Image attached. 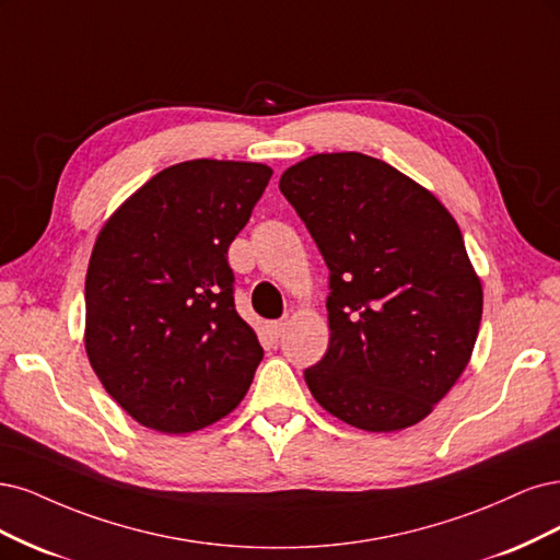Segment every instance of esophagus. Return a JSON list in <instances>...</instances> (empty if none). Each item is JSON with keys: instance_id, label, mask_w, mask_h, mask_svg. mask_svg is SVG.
<instances>
[{"instance_id": "1", "label": "esophagus", "mask_w": 560, "mask_h": 560, "mask_svg": "<svg viewBox=\"0 0 560 560\" xmlns=\"http://www.w3.org/2000/svg\"><path fill=\"white\" fill-rule=\"evenodd\" d=\"M285 330V320H272L269 323V335L272 337H281Z\"/></svg>"}]
</instances>
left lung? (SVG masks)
Masks as SVG:
<instances>
[{"label":"left lung","instance_id":"left-lung-1","mask_svg":"<svg viewBox=\"0 0 560 560\" xmlns=\"http://www.w3.org/2000/svg\"><path fill=\"white\" fill-rule=\"evenodd\" d=\"M279 188L330 269V341L304 370L306 386L360 430L419 423L470 363L481 320V283L454 215L363 153L306 158Z\"/></svg>","mask_w":560,"mask_h":560}]
</instances>
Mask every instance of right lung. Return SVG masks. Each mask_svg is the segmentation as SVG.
<instances>
[{
	"label": "right lung",
	"mask_w": 560,
	"mask_h": 560,
	"mask_svg": "<svg viewBox=\"0 0 560 560\" xmlns=\"http://www.w3.org/2000/svg\"><path fill=\"white\" fill-rule=\"evenodd\" d=\"M269 178L258 162H178L102 228L85 275V351L141 425L200 430L254 382L262 347L234 310L228 248Z\"/></svg>",
	"instance_id": "1"
}]
</instances>
